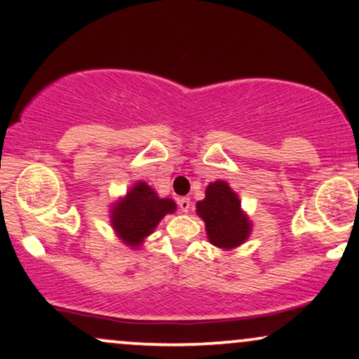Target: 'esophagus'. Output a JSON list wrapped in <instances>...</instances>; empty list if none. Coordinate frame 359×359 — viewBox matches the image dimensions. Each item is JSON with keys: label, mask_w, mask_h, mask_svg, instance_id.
<instances>
[{"label": "esophagus", "mask_w": 359, "mask_h": 359, "mask_svg": "<svg viewBox=\"0 0 359 359\" xmlns=\"http://www.w3.org/2000/svg\"><path fill=\"white\" fill-rule=\"evenodd\" d=\"M190 205H192V202H190L189 197H182L179 201V207H180V210H182V212H189Z\"/></svg>", "instance_id": "obj_1"}]
</instances>
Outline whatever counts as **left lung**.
Returning a JSON list of instances; mask_svg holds the SVG:
<instances>
[{
  "mask_svg": "<svg viewBox=\"0 0 359 359\" xmlns=\"http://www.w3.org/2000/svg\"><path fill=\"white\" fill-rule=\"evenodd\" d=\"M195 208L205 224L207 238L213 247L229 252L250 237L253 222L242 208L237 192L225 180L208 184L205 198L195 203Z\"/></svg>",
  "mask_w": 359,
  "mask_h": 359,
  "instance_id": "8db88e82",
  "label": "left lung"
}]
</instances>
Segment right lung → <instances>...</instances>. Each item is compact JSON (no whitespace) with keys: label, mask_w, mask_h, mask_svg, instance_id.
<instances>
[{"label":"right lung","mask_w":359,"mask_h":359,"mask_svg":"<svg viewBox=\"0 0 359 359\" xmlns=\"http://www.w3.org/2000/svg\"><path fill=\"white\" fill-rule=\"evenodd\" d=\"M177 203L158 194L144 180L130 185L126 195H121L109 208V219L116 237L126 247L139 248L154 233L167 213H174Z\"/></svg>","instance_id":"obj_1"}]
</instances>
